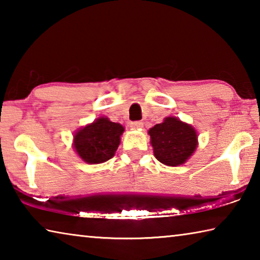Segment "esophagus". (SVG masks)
Masks as SVG:
<instances>
[{"instance_id":"obj_1","label":"esophagus","mask_w":260,"mask_h":260,"mask_svg":"<svg viewBox=\"0 0 260 260\" xmlns=\"http://www.w3.org/2000/svg\"><path fill=\"white\" fill-rule=\"evenodd\" d=\"M143 127V124L141 121H133L131 122V128L132 129H141Z\"/></svg>"}]
</instances>
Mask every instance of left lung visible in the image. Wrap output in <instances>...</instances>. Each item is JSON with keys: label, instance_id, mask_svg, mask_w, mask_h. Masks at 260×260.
Here are the masks:
<instances>
[{"label": "left lung", "instance_id": "1", "mask_svg": "<svg viewBox=\"0 0 260 260\" xmlns=\"http://www.w3.org/2000/svg\"><path fill=\"white\" fill-rule=\"evenodd\" d=\"M153 155L167 166L183 165L199 146L197 132L191 125L170 116L148 131Z\"/></svg>", "mask_w": 260, "mask_h": 260}]
</instances>
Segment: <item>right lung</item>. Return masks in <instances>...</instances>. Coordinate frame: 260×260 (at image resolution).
<instances>
[{
	"label": "right lung",
	"instance_id": "obj_1",
	"mask_svg": "<svg viewBox=\"0 0 260 260\" xmlns=\"http://www.w3.org/2000/svg\"><path fill=\"white\" fill-rule=\"evenodd\" d=\"M124 126L108 117H99L73 135V149L87 164H102L116 155Z\"/></svg>",
	"mask_w": 260,
	"mask_h": 260
}]
</instances>
